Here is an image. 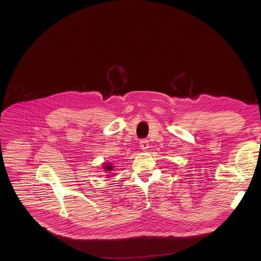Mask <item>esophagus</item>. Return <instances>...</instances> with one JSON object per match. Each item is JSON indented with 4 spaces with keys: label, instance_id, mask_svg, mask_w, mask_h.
Masks as SVG:
<instances>
[{
    "label": "esophagus",
    "instance_id": "1",
    "mask_svg": "<svg viewBox=\"0 0 261 261\" xmlns=\"http://www.w3.org/2000/svg\"><path fill=\"white\" fill-rule=\"evenodd\" d=\"M148 146H150V144H148V141L146 139H142L140 140V148L142 151H146Z\"/></svg>",
    "mask_w": 261,
    "mask_h": 261
}]
</instances>
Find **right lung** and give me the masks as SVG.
Returning a JSON list of instances; mask_svg holds the SVG:
<instances>
[{"mask_svg": "<svg viewBox=\"0 0 261 261\" xmlns=\"http://www.w3.org/2000/svg\"><path fill=\"white\" fill-rule=\"evenodd\" d=\"M102 168H103V171H105V173H108L107 177H110V175H114V174H110V172L114 170V165L110 162H104Z\"/></svg>", "mask_w": 261, "mask_h": 261, "instance_id": "right-lung-1", "label": "right lung"}]
</instances>
